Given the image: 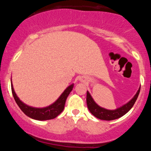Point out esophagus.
Here are the masks:
<instances>
[{
    "mask_svg": "<svg viewBox=\"0 0 151 151\" xmlns=\"http://www.w3.org/2000/svg\"><path fill=\"white\" fill-rule=\"evenodd\" d=\"M81 81H83V77H82V79H81Z\"/></svg>",
    "mask_w": 151,
    "mask_h": 151,
    "instance_id": "34e87169",
    "label": "esophagus"
}]
</instances>
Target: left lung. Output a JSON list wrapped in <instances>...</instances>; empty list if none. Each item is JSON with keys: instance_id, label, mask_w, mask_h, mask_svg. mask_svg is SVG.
I'll return each instance as SVG.
<instances>
[{"instance_id": "8db88e82", "label": "left lung", "mask_w": 151, "mask_h": 151, "mask_svg": "<svg viewBox=\"0 0 151 151\" xmlns=\"http://www.w3.org/2000/svg\"><path fill=\"white\" fill-rule=\"evenodd\" d=\"M140 90H141V86L137 91L135 96L129 102H127L124 105L121 106V107L114 109V110H109V109L102 108V107L99 106L94 101L92 96H91L89 91H86V104H87V107L89 109V111L91 112V114L97 119L105 121L114 120V119H117L123 116L127 112L129 111L130 109L132 108L133 106L134 105L135 102H136L137 98H138V94L140 93Z\"/></svg>"}]
</instances>
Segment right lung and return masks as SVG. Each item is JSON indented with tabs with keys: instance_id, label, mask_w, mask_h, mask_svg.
<instances>
[{
	"instance_id": "right-lung-1",
	"label": "right lung",
	"mask_w": 151,
	"mask_h": 151,
	"mask_svg": "<svg viewBox=\"0 0 151 151\" xmlns=\"http://www.w3.org/2000/svg\"><path fill=\"white\" fill-rule=\"evenodd\" d=\"M74 87V84H72L62 92L60 96L53 104L48 106L43 107V108H35V107L30 106L23 103L17 94L15 93L13 89V84L11 80V90L13 93V96L14 99L22 111L28 117L32 119H35L38 121H45L53 119L56 118L59 114H60L64 110L66 100L70 93L72 91Z\"/></svg>"
}]
</instances>
